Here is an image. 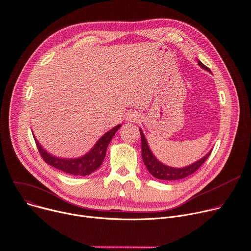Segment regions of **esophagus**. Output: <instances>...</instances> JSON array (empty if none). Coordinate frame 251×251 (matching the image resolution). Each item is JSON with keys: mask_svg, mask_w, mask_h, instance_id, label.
Instances as JSON below:
<instances>
[{"mask_svg": "<svg viewBox=\"0 0 251 251\" xmlns=\"http://www.w3.org/2000/svg\"><path fill=\"white\" fill-rule=\"evenodd\" d=\"M127 120L130 122H137L139 120V115L136 112H129L127 115Z\"/></svg>", "mask_w": 251, "mask_h": 251, "instance_id": "esophagus-1", "label": "esophagus"}]
</instances>
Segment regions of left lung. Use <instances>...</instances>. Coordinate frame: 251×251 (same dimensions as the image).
I'll return each instance as SVG.
<instances>
[{"mask_svg": "<svg viewBox=\"0 0 251 251\" xmlns=\"http://www.w3.org/2000/svg\"><path fill=\"white\" fill-rule=\"evenodd\" d=\"M198 63H199V65H201L204 70L210 72L209 68H207V66L204 65L201 61L198 60ZM139 131H140V135H141V155H142L143 162L147 168L148 172L158 179L176 180V179H180V178L191 176L196 171H198L199 168H201V165L207 160V158L209 157V155L212 152V150H211V151L208 152L204 157H202L200 160H198L188 166H185V168H181V169L171 168V166L165 165L156 159V157L152 154L151 150L149 149V146L147 144L146 138L143 134L142 130L139 129Z\"/></svg>", "mask_w": 251, "mask_h": 251, "instance_id": "1", "label": "left lung"}]
</instances>
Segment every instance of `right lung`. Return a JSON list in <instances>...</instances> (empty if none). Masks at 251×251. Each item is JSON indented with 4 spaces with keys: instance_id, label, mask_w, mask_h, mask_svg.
Masks as SVG:
<instances>
[{
    "instance_id": "right-lung-1",
    "label": "right lung",
    "mask_w": 251,
    "mask_h": 251,
    "mask_svg": "<svg viewBox=\"0 0 251 251\" xmlns=\"http://www.w3.org/2000/svg\"><path fill=\"white\" fill-rule=\"evenodd\" d=\"M121 127V125H117L110 131L100 138L98 142L95 144V146L90 150V151L85 154L81 157L78 158H60V157H55L48 153L47 151L42 148V146L39 144V142L36 140L35 136V142L38 148V151L43 158V160L48 163L49 165L53 166V168L66 173L73 176H88L95 172L97 169H99L101 166L105 155L107 151V147L112 140L113 136L115 135L116 131L118 130Z\"/></svg>"
}]
</instances>
